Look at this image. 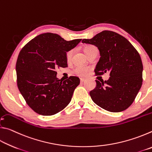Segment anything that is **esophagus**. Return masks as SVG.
I'll use <instances>...</instances> for the list:
<instances>
[{
    "label": "esophagus",
    "mask_w": 152,
    "mask_h": 152,
    "mask_svg": "<svg viewBox=\"0 0 152 152\" xmlns=\"http://www.w3.org/2000/svg\"><path fill=\"white\" fill-rule=\"evenodd\" d=\"M84 80H85V79H84V78H80V82H83Z\"/></svg>",
    "instance_id": "34e87169"
}]
</instances>
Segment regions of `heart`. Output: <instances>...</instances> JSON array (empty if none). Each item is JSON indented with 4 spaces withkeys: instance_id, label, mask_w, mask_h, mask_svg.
Returning a JSON list of instances; mask_svg holds the SVG:
<instances>
[{
    "instance_id": "1",
    "label": "heart",
    "mask_w": 152,
    "mask_h": 152,
    "mask_svg": "<svg viewBox=\"0 0 152 152\" xmlns=\"http://www.w3.org/2000/svg\"><path fill=\"white\" fill-rule=\"evenodd\" d=\"M94 48L95 47L93 45H87L84 46V48H83V50L84 51V53H85L88 56V54L90 52H91L92 49H94ZM72 55V51H68V52L66 53V58L67 61H70L71 60ZM89 70H90V68H88V67L77 66L74 69L73 72H74V74H76V75L80 76H84L88 73Z\"/></svg>"
}]
</instances>
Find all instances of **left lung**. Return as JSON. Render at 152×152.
Listing matches in <instances>:
<instances>
[{
	"mask_svg": "<svg viewBox=\"0 0 152 152\" xmlns=\"http://www.w3.org/2000/svg\"><path fill=\"white\" fill-rule=\"evenodd\" d=\"M82 42L94 45L99 50L101 57L95 74L101 76L110 72L108 80H96V88L90 92L92 100L108 111L126 110L142 85L143 64L138 51L126 38L111 31H102Z\"/></svg>",
	"mask_w": 152,
	"mask_h": 152,
	"instance_id": "1",
	"label": "left lung"
}]
</instances>
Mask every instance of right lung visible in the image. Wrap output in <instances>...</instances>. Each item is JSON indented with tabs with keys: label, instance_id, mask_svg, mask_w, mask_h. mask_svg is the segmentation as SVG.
I'll list each match as a JSON object with an SVG mask.
<instances>
[{
	"label": "right lung",
	"instance_id": "obj_1",
	"mask_svg": "<svg viewBox=\"0 0 152 152\" xmlns=\"http://www.w3.org/2000/svg\"><path fill=\"white\" fill-rule=\"evenodd\" d=\"M81 40L66 41L56 33H45L33 38L20 51L16 63L17 86L35 113L50 116L70 103L80 79L70 76L60 81L56 70L68 66L66 52Z\"/></svg>",
	"mask_w": 152,
	"mask_h": 152
}]
</instances>
